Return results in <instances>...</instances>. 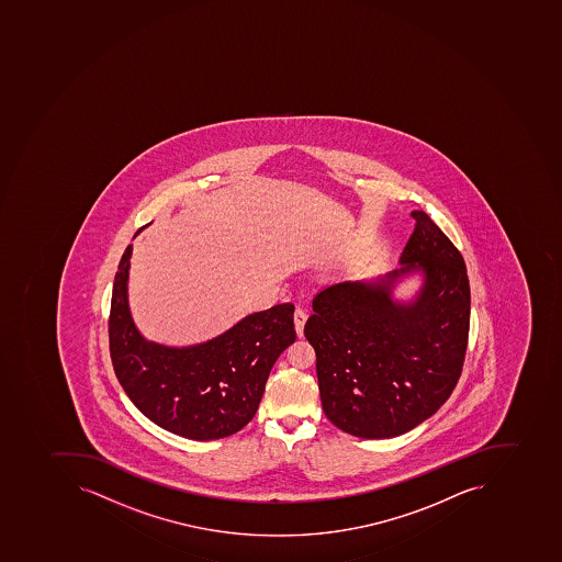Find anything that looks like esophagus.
<instances>
[{
	"mask_svg": "<svg viewBox=\"0 0 562 562\" xmlns=\"http://www.w3.org/2000/svg\"><path fill=\"white\" fill-rule=\"evenodd\" d=\"M307 313L304 312L303 307H295L294 312V327L297 336H303L304 324H306Z\"/></svg>",
	"mask_w": 562,
	"mask_h": 562,
	"instance_id": "obj_1",
	"label": "esophagus"
}]
</instances>
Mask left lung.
<instances>
[{
  "label": "left lung",
  "mask_w": 562,
  "mask_h": 562,
  "mask_svg": "<svg viewBox=\"0 0 562 562\" xmlns=\"http://www.w3.org/2000/svg\"><path fill=\"white\" fill-rule=\"evenodd\" d=\"M402 267L372 282L319 291L304 336L316 352L325 415L348 435H405L435 415L456 390L468 351L471 289L462 255L424 211ZM423 272L414 301L393 300L395 283Z\"/></svg>",
  "instance_id": "8db88e82"
}]
</instances>
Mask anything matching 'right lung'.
<instances>
[{
    "label": "right lung",
    "mask_w": 562,
    "mask_h": 562,
    "mask_svg": "<svg viewBox=\"0 0 562 562\" xmlns=\"http://www.w3.org/2000/svg\"><path fill=\"white\" fill-rule=\"evenodd\" d=\"M132 252L130 244L115 273L109 316L112 364L124 393L172 435L195 441L235 435L255 417L271 367L295 340L294 304L247 315L201 345H157L139 334L130 313Z\"/></svg>",
    "instance_id": "right-lung-1"
}]
</instances>
